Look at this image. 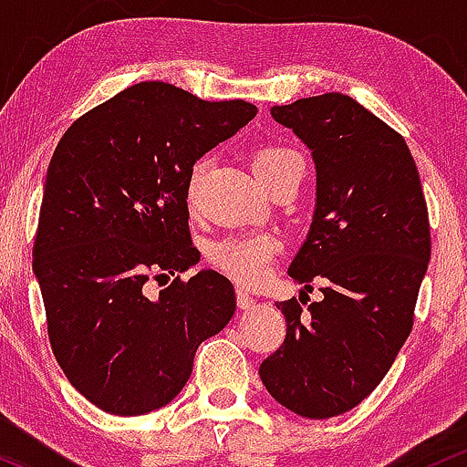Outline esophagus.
<instances>
[{"instance_id":"1","label":"esophagus","mask_w":467,"mask_h":467,"mask_svg":"<svg viewBox=\"0 0 467 467\" xmlns=\"http://www.w3.org/2000/svg\"><path fill=\"white\" fill-rule=\"evenodd\" d=\"M238 306L243 308V311H251V308L255 306V300H254V297L249 296L247 291L238 289Z\"/></svg>"}]
</instances>
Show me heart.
I'll use <instances>...</instances> for the list:
<instances>
[{"label": "heart", "instance_id": "1", "mask_svg": "<svg viewBox=\"0 0 467 467\" xmlns=\"http://www.w3.org/2000/svg\"><path fill=\"white\" fill-rule=\"evenodd\" d=\"M291 167H304L297 151L289 148H262L254 156V171L265 185H269L274 178L285 174ZM205 163H198L192 170L190 182H187V201H196L198 185H201ZM277 244L269 235H244V238L224 240L212 249V262L216 269L224 275L232 277L234 282L243 286H255L265 277L266 265L274 258Z\"/></svg>", "mask_w": 467, "mask_h": 467}]
</instances>
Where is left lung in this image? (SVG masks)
Segmentation results:
<instances>
[{
    "label": "left lung",
    "mask_w": 467,
    "mask_h": 467,
    "mask_svg": "<svg viewBox=\"0 0 467 467\" xmlns=\"http://www.w3.org/2000/svg\"><path fill=\"white\" fill-rule=\"evenodd\" d=\"M271 117L316 161V213L289 275L304 289L322 280L324 300L275 304L286 337L260 379L296 415L337 417L379 386L412 331L431 260L426 198L403 136L347 94L297 99Z\"/></svg>",
    "instance_id": "1"
}]
</instances>
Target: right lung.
<instances>
[{
	"instance_id": "1",
	"label": "right lung",
	"mask_w": 467,
	"mask_h": 467,
	"mask_svg": "<svg viewBox=\"0 0 467 467\" xmlns=\"http://www.w3.org/2000/svg\"><path fill=\"white\" fill-rule=\"evenodd\" d=\"M255 112L243 99L202 101L143 81L77 119L52 154L33 271L61 370L109 415L174 400L196 348L234 316L227 277L207 269L181 280L201 260L187 182L193 163ZM167 275L172 285L151 298L149 280Z\"/></svg>"
}]
</instances>
